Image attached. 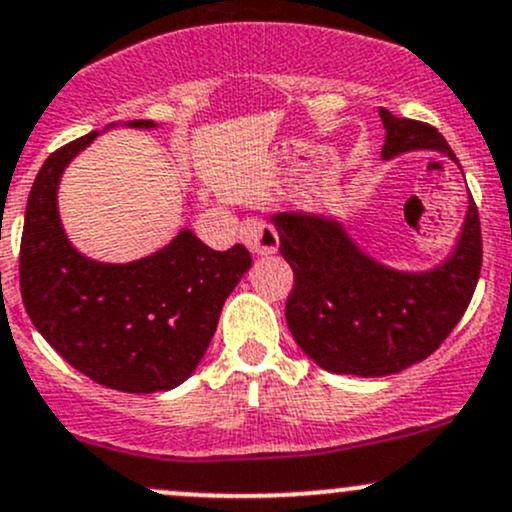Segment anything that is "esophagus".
Listing matches in <instances>:
<instances>
[{
    "label": "esophagus",
    "mask_w": 512,
    "mask_h": 512,
    "mask_svg": "<svg viewBox=\"0 0 512 512\" xmlns=\"http://www.w3.org/2000/svg\"><path fill=\"white\" fill-rule=\"evenodd\" d=\"M240 240L250 247L255 255H269V252L277 250L279 235L272 226H267L260 218H247L240 223Z\"/></svg>",
    "instance_id": "1"
}]
</instances>
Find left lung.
Instances as JSON below:
<instances>
[{
    "label": "left lung",
    "mask_w": 512,
    "mask_h": 512,
    "mask_svg": "<svg viewBox=\"0 0 512 512\" xmlns=\"http://www.w3.org/2000/svg\"><path fill=\"white\" fill-rule=\"evenodd\" d=\"M379 116L386 131L381 160L430 150L462 170L437 128L398 119L389 109ZM269 221L294 269L286 323L303 355L325 372L389 376L423 362L462 320L479 282L481 226L471 194L452 250L428 269L384 265L340 216L277 211Z\"/></svg>",
    "instance_id": "obj_1"
}]
</instances>
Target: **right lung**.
Listing matches in <instances>:
<instances>
[{"mask_svg": "<svg viewBox=\"0 0 512 512\" xmlns=\"http://www.w3.org/2000/svg\"><path fill=\"white\" fill-rule=\"evenodd\" d=\"M123 126L155 131L157 123ZM101 133L50 155L33 182L21 235V299L38 333L77 372L116 391H170L204 359L223 303L252 257L245 245L211 250L189 228L133 262H99L77 250L60 221L58 187L67 165Z\"/></svg>", "mask_w": 512, "mask_h": 512, "instance_id": "add662e5", "label": "right lung"}]
</instances>
